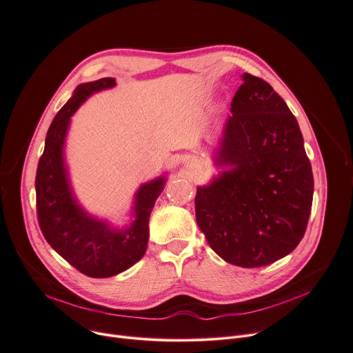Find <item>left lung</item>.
Returning <instances> with one entry per match:
<instances>
[{
	"label": "left lung",
	"instance_id": "1",
	"mask_svg": "<svg viewBox=\"0 0 353 353\" xmlns=\"http://www.w3.org/2000/svg\"><path fill=\"white\" fill-rule=\"evenodd\" d=\"M231 112L216 162L232 169L197 188L196 219L223 261L261 268L303 239L314 177L299 122L268 81L245 73Z\"/></svg>",
	"mask_w": 353,
	"mask_h": 353
}]
</instances>
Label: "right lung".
Masks as SVG:
<instances>
[{"label":"right lung","mask_w":353,"mask_h":353,"mask_svg":"<svg viewBox=\"0 0 353 353\" xmlns=\"http://www.w3.org/2000/svg\"><path fill=\"white\" fill-rule=\"evenodd\" d=\"M115 84V79L105 77L76 88L50 123L35 179L37 214L45 239L63 259L88 277L115 276L142 259L149 239L150 211L165 185V177H160L139 188L137 219L123 231H114L107 222L88 216L73 197L63 162L70 117L94 91Z\"/></svg>","instance_id":"obj_1"}]
</instances>
